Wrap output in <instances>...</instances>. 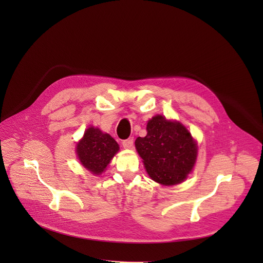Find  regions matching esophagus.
<instances>
[{
	"label": "esophagus",
	"instance_id": "1",
	"mask_svg": "<svg viewBox=\"0 0 263 263\" xmlns=\"http://www.w3.org/2000/svg\"><path fill=\"white\" fill-rule=\"evenodd\" d=\"M133 142H134L133 137L128 138V139H126V140L123 141V146H124L125 148H132V147H133Z\"/></svg>",
	"mask_w": 263,
	"mask_h": 263
}]
</instances>
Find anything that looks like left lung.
I'll return each mask as SVG.
<instances>
[{"label": "left lung", "mask_w": 263, "mask_h": 263, "mask_svg": "<svg viewBox=\"0 0 263 263\" xmlns=\"http://www.w3.org/2000/svg\"><path fill=\"white\" fill-rule=\"evenodd\" d=\"M146 135L135 146L145 170L154 181L174 185L186 179L197 159V144L183 125L156 116L146 125Z\"/></svg>", "instance_id": "left-lung-1"}]
</instances>
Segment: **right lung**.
<instances>
[{"mask_svg": "<svg viewBox=\"0 0 263 263\" xmlns=\"http://www.w3.org/2000/svg\"><path fill=\"white\" fill-rule=\"evenodd\" d=\"M118 142L98 128H88L77 145L78 158L89 172L100 175L119 151Z\"/></svg>", "mask_w": 263, "mask_h": 263, "instance_id": "right-lung-1", "label": "right lung"}]
</instances>
